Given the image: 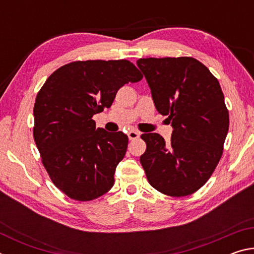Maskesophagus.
Masks as SVG:
<instances>
[{
    "label": "esophagus",
    "instance_id": "esophagus-1",
    "mask_svg": "<svg viewBox=\"0 0 254 254\" xmlns=\"http://www.w3.org/2000/svg\"><path fill=\"white\" fill-rule=\"evenodd\" d=\"M127 136H128V139H130V140H135L140 136V132H137L135 130H131L130 132L127 133Z\"/></svg>",
    "mask_w": 254,
    "mask_h": 254
}]
</instances>
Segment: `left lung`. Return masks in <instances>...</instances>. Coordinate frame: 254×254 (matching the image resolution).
<instances>
[{"label": "left lung", "instance_id": "1", "mask_svg": "<svg viewBox=\"0 0 254 254\" xmlns=\"http://www.w3.org/2000/svg\"><path fill=\"white\" fill-rule=\"evenodd\" d=\"M157 111L173 127L170 142L158 133L141 137L140 162L148 182L162 194L191 195L207 182L223 153L229 111L218 80L191 57L141 58L136 62Z\"/></svg>", "mask_w": 254, "mask_h": 254}]
</instances>
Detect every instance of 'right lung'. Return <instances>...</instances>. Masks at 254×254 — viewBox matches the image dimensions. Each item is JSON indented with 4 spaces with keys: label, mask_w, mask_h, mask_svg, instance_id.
Returning <instances> with one entry per match:
<instances>
[{
    "label": "right lung",
    "mask_w": 254,
    "mask_h": 254,
    "mask_svg": "<svg viewBox=\"0 0 254 254\" xmlns=\"http://www.w3.org/2000/svg\"><path fill=\"white\" fill-rule=\"evenodd\" d=\"M128 60L74 62L51 74L33 107V137L55 186L69 198L87 201L114 185L127 135L96 128L93 115L111 107L124 84L142 79Z\"/></svg>",
    "instance_id": "obj_1"
}]
</instances>
